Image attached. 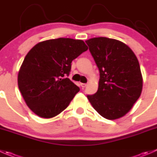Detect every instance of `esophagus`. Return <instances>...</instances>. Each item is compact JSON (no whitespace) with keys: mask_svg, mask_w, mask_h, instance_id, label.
I'll list each match as a JSON object with an SVG mask.
<instances>
[{"mask_svg":"<svg viewBox=\"0 0 157 157\" xmlns=\"http://www.w3.org/2000/svg\"><path fill=\"white\" fill-rule=\"evenodd\" d=\"M80 86H81L82 88H84L85 86H86V83H80Z\"/></svg>","mask_w":157,"mask_h":157,"instance_id":"esophagus-1","label":"esophagus"}]
</instances>
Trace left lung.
Segmentation results:
<instances>
[{"label":"left lung","instance_id":"1","mask_svg":"<svg viewBox=\"0 0 157 157\" xmlns=\"http://www.w3.org/2000/svg\"><path fill=\"white\" fill-rule=\"evenodd\" d=\"M100 71L97 92L87 95L93 107L107 120L124 117L139 99L143 77L136 55L120 40L94 37L86 40Z\"/></svg>","mask_w":157,"mask_h":157}]
</instances>
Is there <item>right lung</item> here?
<instances>
[{
  "instance_id": "1",
  "label": "right lung",
  "mask_w": 157,
  "mask_h": 157,
  "mask_svg": "<svg viewBox=\"0 0 157 157\" xmlns=\"http://www.w3.org/2000/svg\"><path fill=\"white\" fill-rule=\"evenodd\" d=\"M87 49L81 40L57 38L36 44L27 53L18 73V87L36 115L52 118L67 107L80 91L67 77L71 62Z\"/></svg>"
}]
</instances>
